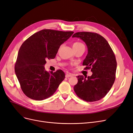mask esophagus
I'll list each match as a JSON object with an SVG mask.
<instances>
[{
  "label": "esophagus",
  "instance_id": "34e87169",
  "mask_svg": "<svg viewBox=\"0 0 133 133\" xmlns=\"http://www.w3.org/2000/svg\"><path fill=\"white\" fill-rule=\"evenodd\" d=\"M73 75V74H70V73H68V74H66L65 77L66 78H69V77H70V76H72Z\"/></svg>",
  "mask_w": 133,
  "mask_h": 133
}]
</instances>
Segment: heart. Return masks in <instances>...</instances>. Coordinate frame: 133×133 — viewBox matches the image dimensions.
I'll list each match as a JSON object with an SVG mask.
<instances>
[{"instance_id": "1", "label": "heart", "mask_w": 133, "mask_h": 133, "mask_svg": "<svg viewBox=\"0 0 133 133\" xmlns=\"http://www.w3.org/2000/svg\"><path fill=\"white\" fill-rule=\"evenodd\" d=\"M82 44H83L82 43H80V42H75V43L73 44V47H74V46H79V45H82Z\"/></svg>"}]
</instances>
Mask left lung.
Segmentation results:
<instances>
[{"instance_id":"8db88e82","label":"left lung","mask_w":133,"mask_h":133,"mask_svg":"<svg viewBox=\"0 0 133 133\" xmlns=\"http://www.w3.org/2000/svg\"><path fill=\"white\" fill-rule=\"evenodd\" d=\"M73 38L83 41L88 48V54L83 65L91 68L90 76L79 75L74 90L79 98L86 102H95L104 98L114 83L116 70L115 56L107 40L97 33L78 32Z\"/></svg>"}]
</instances>
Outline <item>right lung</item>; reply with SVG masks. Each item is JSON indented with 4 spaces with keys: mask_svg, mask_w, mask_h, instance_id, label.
<instances>
[{
    "mask_svg": "<svg viewBox=\"0 0 133 133\" xmlns=\"http://www.w3.org/2000/svg\"><path fill=\"white\" fill-rule=\"evenodd\" d=\"M73 31L43 29L24 42L18 51L15 72L21 89L30 99L42 100L50 97L65 78L62 70H45L46 59H54L60 46Z\"/></svg>",
    "mask_w": 133,
    "mask_h": 133,
    "instance_id": "right-lung-1",
    "label": "right lung"
}]
</instances>
